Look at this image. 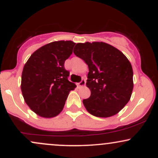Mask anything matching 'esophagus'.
I'll return each mask as SVG.
<instances>
[{"label": "esophagus", "instance_id": "34e87169", "mask_svg": "<svg viewBox=\"0 0 158 158\" xmlns=\"http://www.w3.org/2000/svg\"><path fill=\"white\" fill-rule=\"evenodd\" d=\"M85 84H86V81H85V79H82V80H81L80 82L78 83V86H79V87H83V86H85Z\"/></svg>", "mask_w": 158, "mask_h": 158}]
</instances>
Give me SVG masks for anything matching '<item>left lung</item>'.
<instances>
[{"mask_svg": "<svg viewBox=\"0 0 158 158\" xmlns=\"http://www.w3.org/2000/svg\"><path fill=\"white\" fill-rule=\"evenodd\" d=\"M76 56L88 64L86 85L90 90L82 102L86 110L97 117L119 113L130 100L134 88L133 70L120 50L105 42L78 43Z\"/></svg>", "mask_w": 158, "mask_h": 158, "instance_id": "obj_1", "label": "left lung"}]
</instances>
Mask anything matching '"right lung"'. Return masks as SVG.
<instances>
[{
    "instance_id": "right-lung-1",
    "label": "right lung",
    "mask_w": 158,
    "mask_h": 158,
    "mask_svg": "<svg viewBox=\"0 0 158 158\" xmlns=\"http://www.w3.org/2000/svg\"><path fill=\"white\" fill-rule=\"evenodd\" d=\"M76 43L58 41L35 50L23 67L21 89L25 102L44 118L61 113L70 90L77 87L68 79L64 61L73 52Z\"/></svg>"
}]
</instances>
